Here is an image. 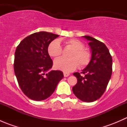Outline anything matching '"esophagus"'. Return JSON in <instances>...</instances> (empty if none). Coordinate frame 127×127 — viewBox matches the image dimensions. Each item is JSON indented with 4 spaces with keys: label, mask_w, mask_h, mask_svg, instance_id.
Segmentation results:
<instances>
[{
    "label": "esophagus",
    "mask_w": 127,
    "mask_h": 127,
    "mask_svg": "<svg viewBox=\"0 0 127 127\" xmlns=\"http://www.w3.org/2000/svg\"><path fill=\"white\" fill-rule=\"evenodd\" d=\"M69 75H70V74H69V73L65 72H64V77H68Z\"/></svg>",
    "instance_id": "34e87169"
}]
</instances>
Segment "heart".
I'll use <instances>...</instances> for the list:
<instances>
[{
  "label": "heart",
  "instance_id": "b5f03b06",
  "mask_svg": "<svg viewBox=\"0 0 127 127\" xmlns=\"http://www.w3.org/2000/svg\"><path fill=\"white\" fill-rule=\"evenodd\" d=\"M66 47L72 49L69 54V58H61L54 61V66L57 69L64 72L74 71L79 66L84 68L87 66L92 60L91 51L84 47V44L77 39H71L65 41ZM48 53L53 58H58L62 55L63 48L58 40H53L48 45Z\"/></svg>",
  "mask_w": 127,
  "mask_h": 127
}]
</instances>
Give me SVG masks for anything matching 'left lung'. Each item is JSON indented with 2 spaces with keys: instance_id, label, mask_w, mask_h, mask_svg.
<instances>
[{
  "instance_id": "left-lung-1",
  "label": "left lung",
  "mask_w": 127,
  "mask_h": 127,
  "mask_svg": "<svg viewBox=\"0 0 127 127\" xmlns=\"http://www.w3.org/2000/svg\"><path fill=\"white\" fill-rule=\"evenodd\" d=\"M84 37L90 41L92 60L81 72L73 74L77 82L72 87V92L79 99L90 103L104 93L112 75V59L104 43L88 35Z\"/></svg>"
}]
</instances>
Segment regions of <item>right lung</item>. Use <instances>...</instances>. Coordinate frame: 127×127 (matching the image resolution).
I'll return each mask as SVG.
<instances>
[{"instance_id":"1","label":"right lung","mask_w":127,"mask_h":127,"mask_svg":"<svg viewBox=\"0 0 127 127\" xmlns=\"http://www.w3.org/2000/svg\"><path fill=\"white\" fill-rule=\"evenodd\" d=\"M58 36L45 31L35 32L24 38L16 47L13 64L15 75L22 92L32 100H44L50 96L63 78L61 71L45 74L53 66L48 46Z\"/></svg>"}]
</instances>
